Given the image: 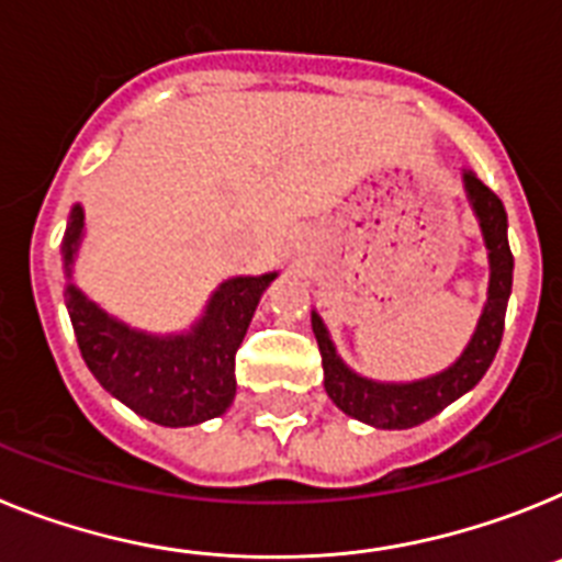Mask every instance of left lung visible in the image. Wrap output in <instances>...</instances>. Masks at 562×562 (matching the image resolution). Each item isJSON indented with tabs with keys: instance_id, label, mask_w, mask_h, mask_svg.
I'll use <instances>...</instances> for the list:
<instances>
[{
	"instance_id": "1",
	"label": "left lung",
	"mask_w": 562,
	"mask_h": 562,
	"mask_svg": "<svg viewBox=\"0 0 562 562\" xmlns=\"http://www.w3.org/2000/svg\"><path fill=\"white\" fill-rule=\"evenodd\" d=\"M463 187H467L472 209L481 221L486 248H490L492 277L490 300H486V308L477 322L475 336L452 368L409 384L370 382L341 364L322 319L311 314L322 370H325V390L341 413H348L359 422L373 424L379 429H407L424 424L427 418L438 416L447 404L461 398L467 390L475 387L501 348L506 302L512 294V268H515V257H512L509 240H506V209L501 198L475 172H463Z\"/></svg>"
}]
</instances>
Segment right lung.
Instances as JSON below:
<instances>
[{"label": "right lung", "instance_id": "obj_1", "mask_svg": "<svg viewBox=\"0 0 562 562\" xmlns=\"http://www.w3.org/2000/svg\"><path fill=\"white\" fill-rule=\"evenodd\" d=\"M85 232V212H70L61 254L67 274ZM277 274L234 277L214 291L206 316L180 336L126 328L67 285V311L78 350L106 393L160 427H192L223 416L234 402V356L243 345L260 294Z\"/></svg>", "mask_w": 562, "mask_h": 562}]
</instances>
